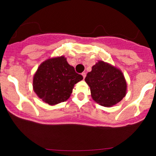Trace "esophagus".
<instances>
[{
    "mask_svg": "<svg viewBox=\"0 0 156 156\" xmlns=\"http://www.w3.org/2000/svg\"><path fill=\"white\" fill-rule=\"evenodd\" d=\"M81 75H82V76H83V79H84V78H86V76H87V74H86V73H83Z\"/></svg>",
    "mask_w": 156,
    "mask_h": 156,
    "instance_id": "34e87169",
    "label": "esophagus"
}]
</instances>
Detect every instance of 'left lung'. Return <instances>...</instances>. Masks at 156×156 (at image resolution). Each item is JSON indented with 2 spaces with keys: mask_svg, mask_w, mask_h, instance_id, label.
<instances>
[{
  "mask_svg": "<svg viewBox=\"0 0 156 156\" xmlns=\"http://www.w3.org/2000/svg\"><path fill=\"white\" fill-rule=\"evenodd\" d=\"M85 81L90 87L92 99L103 106L117 104L126 95L127 83L122 71L103 61L93 66Z\"/></svg>",
  "mask_w": 156,
  "mask_h": 156,
  "instance_id": "left-lung-1",
  "label": "left lung"
}]
</instances>
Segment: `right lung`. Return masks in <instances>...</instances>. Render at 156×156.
I'll use <instances>...</instances> for the list:
<instances>
[{"instance_id":"obj_1","label":"right lung","mask_w":156,"mask_h":156,"mask_svg":"<svg viewBox=\"0 0 156 156\" xmlns=\"http://www.w3.org/2000/svg\"><path fill=\"white\" fill-rule=\"evenodd\" d=\"M82 79L83 76L62 55L48 58L39 65L34 76L33 88L44 103L54 105L67 101L75 84Z\"/></svg>"}]
</instances>
